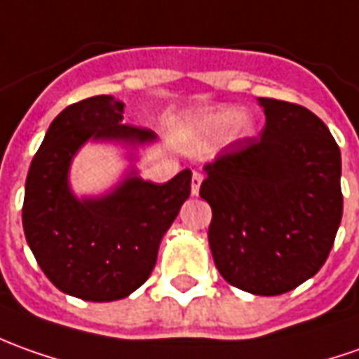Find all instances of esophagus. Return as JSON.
I'll use <instances>...</instances> for the list:
<instances>
[{
    "instance_id": "34e87169",
    "label": "esophagus",
    "mask_w": 359,
    "mask_h": 359,
    "mask_svg": "<svg viewBox=\"0 0 359 359\" xmlns=\"http://www.w3.org/2000/svg\"><path fill=\"white\" fill-rule=\"evenodd\" d=\"M200 184H202V175H200V172H194V175H192V196L198 194Z\"/></svg>"
}]
</instances>
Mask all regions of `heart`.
Wrapping results in <instances>:
<instances>
[{"label":"heart","mask_w":359,"mask_h":359,"mask_svg":"<svg viewBox=\"0 0 359 359\" xmlns=\"http://www.w3.org/2000/svg\"><path fill=\"white\" fill-rule=\"evenodd\" d=\"M231 128V137L243 139L250 137L253 133V123L250 118L245 116H238V111L231 108L212 109V111H204L202 116L196 119V129L204 137H216L224 133L226 129Z\"/></svg>","instance_id":"heart-1"}]
</instances>
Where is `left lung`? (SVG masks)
<instances>
[{"label":"left lung","mask_w":359,"mask_h":359,"mask_svg":"<svg viewBox=\"0 0 359 359\" xmlns=\"http://www.w3.org/2000/svg\"><path fill=\"white\" fill-rule=\"evenodd\" d=\"M262 137H243L204 165L212 257L241 291L275 297L320 271L342 220V157L311 109L257 97Z\"/></svg>","instance_id":"obj_1"}]
</instances>
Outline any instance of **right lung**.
Listing matches in <instances>:
<instances>
[{
    "mask_svg": "<svg viewBox=\"0 0 359 359\" xmlns=\"http://www.w3.org/2000/svg\"><path fill=\"white\" fill-rule=\"evenodd\" d=\"M151 129L123 123V102L94 96L58 114L25 182L23 230L48 281L94 302L123 299L147 281L159 243L190 196V169L165 184L135 170L106 196L76 198L68 184L72 157L88 139L147 143Z\"/></svg>",
    "mask_w": 359,
    "mask_h": 359,
    "instance_id": "obj_1",
    "label": "right lung"
}]
</instances>
